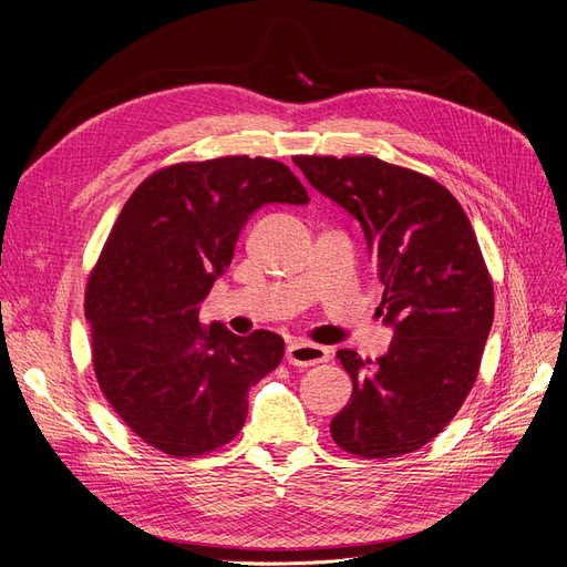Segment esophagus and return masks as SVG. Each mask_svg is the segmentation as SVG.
<instances>
[{"instance_id":"1","label":"esophagus","mask_w":567,"mask_h":567,"mask_svg":"<svg viewBox=\"0 0 567 567\" xmlns=\"http://www.w3.org/2000/svg\"><path fill=\"white\" fill-rule=\"evenodd\" d=\"M287 361L293 368H312L317 363H326L329 361V349L312 344V342H303V340H293L287 347Z\"/></svg>"}]
</instances>
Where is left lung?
I'll use <instances>...</instances> for the list:
<instances>
[{
    "label": "left lung",
    "mask_w": 567,
    "mask_h": 567,
    "mask_svg": "<svg viewBox=\"0 0 567 567\" xmlns=\"http://www.w3.org/2000/svg\"><path fill=\"white\" fill-rule=\"evenodd\" d=\"M312 188L361 223L393 342L377 361L340 349L351 400L331 421L342 451H419L464 404L494 321V289L460 202L434 178L374 156H296Z\"/></svg>",
    "instance_id": "1"
}]
</instances>
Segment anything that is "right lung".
Wrapping results in <instances>:
<instances>
[{
    "instance_id": "1",
    "label": "right lung",
    "mask_w": 567,
    "mask_h": 567,
    "mask_svg": "<svg viewBox=\"0 0 567 567\" xmlns=\"http://www.w3.org/2000/svg\"><path fill=\"white\" fill-rule=\"evenodd\" d=\"M308 202L287 165L227 156L169 165L124 204L89 278L84 317L101 391L142 441L195 457L241 432L248 391L278 368L285 342L204 326L199 303L259 206Z\"/></svg>"
}]
</instances>
